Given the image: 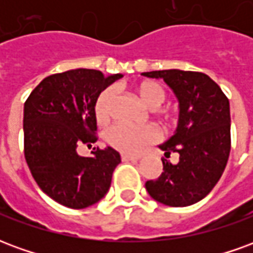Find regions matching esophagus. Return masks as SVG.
Masks as SVG:
<instances>
[{
    "mask_svg": "<svg viewBox=\"0 0 253 253\" xmlns=\"http://www.w3.org/2000/svg\"><path fill=\"white\" fill-rule=\"evenodd\" d=\"M141 159L139 156H130V154H122V161H138Z\"/></svg>",
    "mask_w": 253,
    "mask_h": 253,
    "instance_id": "1",
    "label": "esophagus"
}]
</instances>
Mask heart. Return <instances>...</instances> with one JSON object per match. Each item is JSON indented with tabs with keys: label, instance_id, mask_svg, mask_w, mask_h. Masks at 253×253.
<instances>
[{
	"label": "heart",
	"instance_id": "1",
	"mask_svg": "<svg viewBox=\"0 0 253 253\" xmlns=\"http://www.w3.org/2000/svg\"><path fill=\"white\" fill-rule=\"evenodd\" d=\"M135 93L149 108H159L167 97L164 88L156 81H142L135 85ZM114 99V89L107 88L97 96L94 101V116L100 125L108 122L111 116V104ZM164 122L169 121V116L164 115ZM159 138V131L153 126L132 127L118 123L110 127L105 132V141L121 153L137 154L143 146L154 142Z\"/></svg>",
	"mask_w": 253,
	"mask_h": 253
}]
</instances>
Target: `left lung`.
I'll return each instance as SVG.
<instances>
[{
    "mask_svg": "<svg viewBox=\"0 0 253 253\" xmlns=\"http://www.w3.org/2000/svg\"><path fill=\"white\" fill-rule=\"evenodd\" d=\"M163 78L179 100V123L175 134L160 145L168 157L179 153V163L163 159L164 172L146 181L154 201L184 207L203 199L214 188L230 153V108L221 88L205 73L179 69L142 73Z\"/></svg>",
    "mask_w": 253,
    "mask_h": 253,
    "instance_id": "obj_1",
    "label": "left lung"
}]
</instances>
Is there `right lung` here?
<instances>
[{
	"label": "right lung",
	"instance_id": "1",
	"mask_svg": "<svg viewBox=\"0 0 253 253\" xmlns=\"http://www.w3.org/2000/svg\"><path fill=\"white\" fill-rule=\"evenodd\" d=\"M122 74L74 69L48 76L24 103V156L41 190L62 206L85 209L108 192L121 154L94 149L78 156L80 145L96 142L94 101Z\"/></svg>",
	"mask_w": 253,
	"mask_h": 253
}]
</instances>
